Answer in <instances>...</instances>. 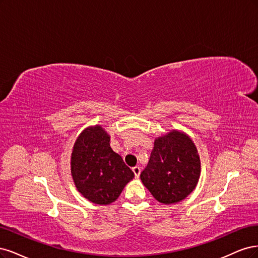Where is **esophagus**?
Here are the masks:
<instances>
[{"label": "esophagus", "mask_w": 258, "mask_h": 258, "mask_svg": "<svg viewBox=\"0 0 258 258\" xmlns=\"http://www.w3.org/2000/svg\"><path fill=\"white\" fill-rule=\"evenodd\" d=\"M140 171H141V169L139 166H135V167H133V172H134L136 178H138L140 176Z\"/></svg>", "instance_id": "34e87169"}]
</instances>
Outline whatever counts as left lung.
Here are the masks:
<instances>
[{
	"instance_id": "obj_1",
	"label": "left lung",
	"mask_w": 258,
	"mask_h": 258,
	"mask_svg": "<svg viewBox=\"0 0 258 258\" xmlns=\"http://www.w3.org/2000/svg\"><path fill=\"white\" fill-rule=\"evenodd\" d=\"M201 171V157L192 138L184 132L172 130L155 138L140 179L157 202L172 205L193 192Z\"/></svg>"
}]
</instances>
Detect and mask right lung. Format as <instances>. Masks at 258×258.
Here are the masks:
<instances>
[{
  "instance_id": "obj_1",
  "label": "right lung",
  "mask_w": 258,
  "mask_h": 258,
  "mask_svg": "<svg viewBox=\"0 0 258 258\" xmlns=\"http://www.w3.org/2000/svg\"><path fill=\"white\" fill-rule=\"evenodd\" d=\"M110 136L101 125L88 126L75 141L71 173L78 192L96 205H110L134 178L122 157L109 145Z\"/></svg>"
}]
</instances>
